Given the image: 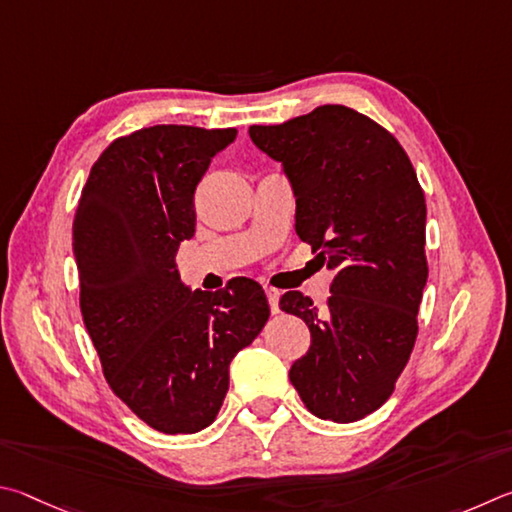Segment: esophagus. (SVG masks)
Listing matches in <instances>:
<instances>
[{
	"label": "esophagus",
	"mask_w": 512,
	"mask_h": 512,
	"mask_svg": "<svg viewBox=\"0 0 512 512\" xmlns=\"http://www.w3.org/2000/svg\"><path fill=\"white\" fill-rule=\"evenodd\" d=\"M265 294H267V301H270V308L276 315V312H281L279 308V299H281V292L274 290V288H265Z\"/></svg>",
	"instance_id": "34e87169"
}]
</instances>
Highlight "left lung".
<instances>
[{
  "label": "left lung",
  "mask_w": 512,
  "mask_h": 512,
  "mask_svg": "<svg viewBox=\"0 0 512 512\" xmlns=\"http://www.w3.org/2000/svg\"><path fill=\"white\" fill-rule=\"evenodd\" d=\"M249 139L281 164L297 236L335 272L324 312L301 292L281 297L312 335L290 382L310 414L353 423L389 400L414 351L427 283L423 188L400 143L346 105L251 125Z\"/></svg>",
  "instance_id": "obj_1"
}]
</instances>
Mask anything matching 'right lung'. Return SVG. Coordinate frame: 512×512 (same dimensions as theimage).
Wrapping results in <instances>:
<instances>
[{
    "mask_svg": "<svg viewBox=\"0 0 512 512\" xmlns=\"http://www.w3.org/2000/svg\"><path fill=\"white\" fill-rule=\"evenodd\" d=\"M236 134L155 125L116 139L92 166L71 227L80 310L105 380L164 434L213 423L231 360L270 319L256 281L193 292L175 263L195 233V188Z\"/></svg>",
    "mask_w": 512,
    "mask_h": 512,
    "instance_id": "1",
    "label": "right lung"
}]
</instances>
